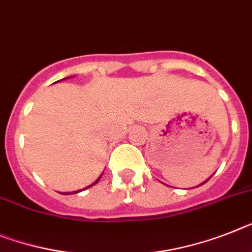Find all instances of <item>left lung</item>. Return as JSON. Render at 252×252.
I'll use <instances>...</instances> for the list:
<instances>
[{"instance_id": "1", "label": "left lung", "mask_w": 252, "mask_h": 252, "mask_svg": "<svg viewBox=\"0 0 252 252\" xmlns=\"http://www.w3.org/2000/svg\"><path fill=\"white\" fill-rule=\"evenodd\" d=\"M209 179H210V178H209ZM209 179H208V181H209ZM208 181H206V182H208ZM206 182H204V183H206ZM204 183H202V185H204Z\"/></svg>"}]
</instances>
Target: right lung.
<instances>
[{"mask_svg":"<svg viewBox=\"0 0 252 252\" xmlns=\"http://www.w3.org/2000/svg\"><path fill=\"white\" fill-rule=\"evenodd\" d=\"M101 177H102V175H100V178H101ZM100 178L97 179V181H96V182H94V183H92V185H91V186H94V185H96L97 182L100 181ZM91 186H88V187H86V189H87V188H90V187H91ZM82 191H83V189H82ZM78 192H80V191H75V192H71V193H78ZM63 194H66V192H65V193H63ZM67 194H69V192H67Z\"/></svg>","mask_w":252,"mask_h":252,"instance_id":"right-lung-1","label":"right lung"}]
</instances>
